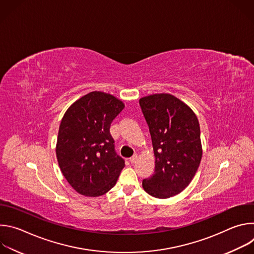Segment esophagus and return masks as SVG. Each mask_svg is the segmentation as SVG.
Returning <instances> with one entry per match:
<instances>
[{
	"instance_id": "34e87169",
	"label": "esophagus",
	"mask_w": 254,
	"mask_h": 254,
	"mask_svg": "<svg viewBox=\"0 0 254 254\" xmlns=\"http://www.w3.org/2000/svg\"><path fill=\"white\" fill-rule=\"evenodd\" d=\"M136 160H137V155H136V154H134V155L129 159V161H130V163H131V164L135 163V162H136Z\"/></svg>"
}]
</instances>
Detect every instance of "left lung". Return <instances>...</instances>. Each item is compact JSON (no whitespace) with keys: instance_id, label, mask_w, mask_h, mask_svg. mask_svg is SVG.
Instances as JSON below:
<instances>
[{"instance_id":"8db88e82","label":"left lung","mask_w":254,"mask_h":254,"mask_svg":"<svg viewBox=\"0 0 254 254\" xmlns=\"http://www.w3.org/2000/svg\"><path fill=\"white\" fill-rule=\"evenodd\" d=\"M139 105L156 157L155 172L142 180V187L151 196L166 199L182 192L199 168L202 158L199 122L188 105L171 94L142 97Z\"/></svg>"}]
</instances>
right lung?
<instances>
[{"label": "right lung", "instance_id": "right-lung-1", "mask_svg": "<svg viewBox=\"0 0 254 254\" xmlns=\"http://www.w3.org/2000/svg\"><path fill=\"white\" fill-rule=\"evenodd\" d=\"M115 96L93 91L72 104L58 131L56 156L65 179L76 192L97 197L110 191L126 166L116 152L110 128L124 110Z\"/></svg>", "mask_w": 254, "mask_h": 254}]
</instances>
